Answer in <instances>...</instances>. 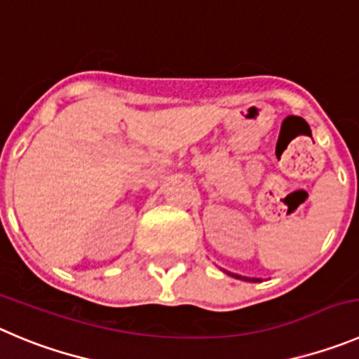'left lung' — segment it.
Masks as SVG:
<instances>
[{
	"instance_id": "8db88e82",
	"label": "left lung",
	"mask_w": 359,
	"mask_h": 359,
	"mask_svg": "<svg viewBox=\"0 0 359 359\" xmlns=\"http://www.w3.org/2000/svg\"><path fill=\"white\" fill-rule=\"evenodd\" d=\"M230 276H236V278H239V280H246V281H260V278H246V276H239V274H232V273H229Z\"/></svg>"
}]
</instances>
